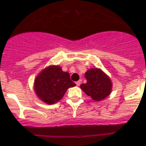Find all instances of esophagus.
Listing matches in <instances>:
<instances>
[{
	"label": "esophagus",
	"instance_id": "34e87169",
	"mask_svg": "<svg viewBox=\"0 0 146 146\" xmlns=\"http://www.w3.org/2000/svg\"><path fill=\"white\" fill-rule=\"evenodd\" d=\"M80 83H81V81H80V80H78V81H77V82H76V85H77V86H80Z\"/></svg>",
	"mask_w": 146,
	"mask_h": 146
}]
</instances>
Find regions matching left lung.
Instances as JSON below:
<instances>
[{
	"instance_id": "8db88e82",
	"label": "left lung",
	"mask_w": 146,
	"mask_h": 146,
	"mask_svg": "<svg viewBox=\"0 0 146 146\" xmlns=\"http://www.w3.org/2000/svg\"><path fill=\"white\" fill-rule=\"evenodd\" d=\"M87 82L80 85V88L93 100L99 101L111 92L110 79L99 68H91L85 73Z\"/></svg>"
}]
</instances>
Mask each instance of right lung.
<instances>
[{"label":"right lung","mask_w":146,"mask_h":146,"mask_svg":"<svg viewBox=\"0 0 146 146\" xmlns=\"http://www.w3.org/2000/svg\"><path fill=\"white\" fill-rule=\"evenodd\" d=\"M35 91L38 97L48 104L62 99L67 89L76 86L70 75L60 66H52L44 69L35 80Z\"/></svg>","instance_id":"add662e5"}]
</instances>
